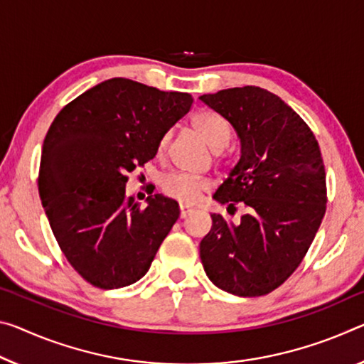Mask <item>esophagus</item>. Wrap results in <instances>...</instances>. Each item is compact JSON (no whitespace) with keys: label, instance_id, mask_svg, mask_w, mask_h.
<instances>
[{"label":"esophagus","instance_id":"1","mask_svg":"<svg viewBox=\"0 0 364 364\" xmlns=\"http://www.w3.org/2000/svg\"><path fill=\"white\" fill-rule=\"evenodd\" d=\"M194 209L191 205H186V204H180V217L181 218H186L189 213H191Z\"/></svg>","mask_w":364,"mask_h":364}]
</instances>
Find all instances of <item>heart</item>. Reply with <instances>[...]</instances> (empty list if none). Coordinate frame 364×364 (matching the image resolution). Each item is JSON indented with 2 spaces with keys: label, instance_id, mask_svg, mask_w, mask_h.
<instances>
[{
  "label": "heart",
  "instance_id": "heart-1",
  "mask_svg": "<svg viewBox=\"0 0 364 364\" xmlns=\"http://www.w3.org/2000/svg\"><path fill=\"white\" fill-rule=\"evenodd\" d=\"M191 128L213 152H220L228 144L230 136H232V128H230L228 121L215 112H209V109H203V112L193 114ZM166 142H168V136L161 137L157 147L159 155L165 152ZM161 189L173 199H178L186 204H194L209 189V181L204 180V178L188 175V173H173L161 183Z\"/></svg>",
  "mask_w": 364,
  "mask_h": 364
}]
</instances>
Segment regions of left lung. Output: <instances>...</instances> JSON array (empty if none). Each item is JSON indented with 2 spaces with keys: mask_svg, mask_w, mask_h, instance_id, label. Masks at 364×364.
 Segmentation results:
<instances>
[{
  "mask_svg": "<svg viewBox=\"0 0 364 364\" xmlns=\"http://www.w3.org/2000/svg\"><path fill=\"white\" fill-rule=\"evenodd\" d=\"M228 121L240 160L213 194L238 223L212 213L200 261L212 284L236 296L267 295L295 272L326 213V170L313 131L272 92L246 85L199 97Z\"/></svg>",
  "mask_w": 364,
  "mask_h": 364,
  "instance_id": "8db88e82",
  "label": "left lung"
}]
</instances>
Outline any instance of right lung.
<instances>
[{"label":"right lung","mask_w":364,"mask_h":364,"mask_svg":"<svg viewBox=\"0 0 364 364\" xmlns=\"http://www.w3.org/2000/svg\"><path fill=\"white\" fill-rule=\"evenodd\" d=\"M193 105L186 92H164L113 77L56 114L42 147L38 193L50 227L74 270L103 290L147 274L180 217L176 200L126 198L128 175Z\"/></svg>","instance_id":"1"}]
</instances>
